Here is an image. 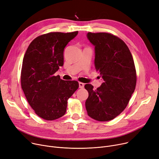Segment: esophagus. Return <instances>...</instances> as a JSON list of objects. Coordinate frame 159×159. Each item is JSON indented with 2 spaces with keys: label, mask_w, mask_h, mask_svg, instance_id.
Wrapping results in <instances>:
<instances>
[{
  "label": "esophagus",
  "mask_w": 159,
  "mask_h": 159,
  "mask_svg": "<svg viewBox=\"0 0 159 159\" xmlns=\"http://www.w3.org/2000/svg\"><path fill=\"white\" fill-rule=\"evenodd\" d=\"M79 88H83L84 87V84L82 82H79Z\"/></svg>",
  "instance_id": "obj_1"
}]
</instances>
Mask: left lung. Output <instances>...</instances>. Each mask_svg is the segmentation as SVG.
<instances>
[{
    "mask_svg": "<svg viewBox=\"0 0 159 159\" xmlns=\"http://www.w3.org/2000/svg\"><path fill=\"white\" fill-rule=\"evenodd\" d=\"M87 38L94 46V66L103 83L89 93L86 101L88 114L99 121L115 118L127 106L136 86V71L131 52L125 42L107 33H88Z\"/></svg>",
    "mask_w": 159,
    "mask_h": 159,
    "instance_id": "1",
    "label": "left lung"
}]
</instances>
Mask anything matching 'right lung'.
<instances>
[{
    "mask_svg": "<svg viewBox=\"0 0 159 159\" xmlns=\"http://www.w3.org/2000/svg\"><path fill=\"white\" fill-rule=\"evenodd\" d=\"M77 34L78 31L41 35L31 42L24 55L21 86L30 107L45 120L64 116L68 98L79 88L77 81H65L54 75L63 66L65 47Z\"/></svg>",
    "mask_w": 159,
    "mask_h": 159,
    "instance_id": "add662e5",
    "label": "right lung"
}]
</instances>
